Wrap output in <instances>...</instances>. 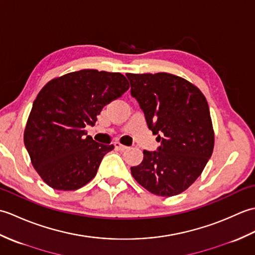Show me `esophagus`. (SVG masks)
Listing matches in <instances>:
<instances>
[{"mask_svg": "<svg viewBox=\"0 0 255 255\" xmlns=\"http://www.w3.org/2000/svg\"><path fill=\"white\" fill-rule=\"evenodd\" d=\"M114 145H115V148H117L118 150H121V151H125V150L128 149L127 145H124V144H122L121 142H118V141H116L115 143H114Z\"/></svg>", "mask_w": 255, "mask_h": 255, "instance_id": "1", "label": "esophagus"}]
</instances>
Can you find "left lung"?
Listing matches in <instances>:
<instances>
[{"label": "left lung", "mask_w": 255, "mask_h": 255, "mask_svg": "<svg viewBox=\"0 0 255 255\" xmlns=\"http://www.w3.org/2000/svg\"><path fill=\"white\" fill-rule=\"evenodd\" d=\"M130 94L144 114L160 147L143 150L130 167L140 185L158 196L185 191L202 174L213 154L214 130L209 107L196 86L170 73H127Z\"/></svg>", "instance_id": "8db88e82"}]
</instances>
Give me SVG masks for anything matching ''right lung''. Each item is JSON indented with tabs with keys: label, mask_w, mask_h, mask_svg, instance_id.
I'll list each match as a JSON object with an SVG mask.
<instances>
[{
	"label": "right lung",
	"mask_w": 255,
	"mask_h": 255,
	"mask_svg": "<svg viewBox=\"0 0 255 255\" xmlns=\"http://www.w3.org/2000/svg\"><path fill=\"white\" fill-rule=\"evenodd\" d=\"M129 89L122 73L81 70L48 82L34 101L24 133L31 163L50 187L73 191L93 178L114 149L86 136L103 107Z\"/></svg>",
	"instance_id": "1"
}]
</instances>
